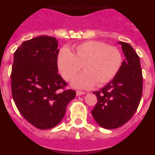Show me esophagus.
<instances>
[{"mask_svg": "<svg viewBox=\"0 0 155 155\" xmlns=\"http://www.w3.org/2000/svg\"><path fill=\"white\" fill-rule=\"evenodd\" d=\"M86 92L84 91H76V95L80 96V95H83V94H85Z\"/></svg>", "mask_w": 155, "mask_h": 155, "instance_id": "obj_1", "label": "esophagus"}]
</instances>
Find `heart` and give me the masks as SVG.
<instances>
[{"label":"heart","instance_id":"heart-1","mask_svg":"<svg viewBox=\"0 0 155 155\" xmlns=\"http://www.w3.org/2000/svg\"><path fill=\"white\" fill-rule=\"evenodd\" d=\"M121 64L122 56L117 48L97 41L76 45L72 53L63 48L58 56V70L66 81H70L82 66L84 71L71 82L73 87L80 89H88L94 84H107L117 75Z\"/></svg>","mask_w":155,"mask_h":155}]
</instances>
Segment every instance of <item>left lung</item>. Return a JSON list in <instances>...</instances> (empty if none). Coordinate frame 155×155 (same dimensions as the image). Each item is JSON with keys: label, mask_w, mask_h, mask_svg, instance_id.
Instances as JSON below:
<instances>
[{"label": "left lung", "mask_w": 155, "mask_h": 155, "mask_svg": "<svg viewBox=\"0 0 155 155\" xmlns=\"http://www.w3.org/2000/svg\"><path fill=\"white\" fill-rule=\"evenodd\" d=\"M125 60L117 75L98 91L91 111L94 119L106 129L117 128L129 120L137 110L143 92V75L139 56L132 45L118 41Z\"/></svg>", "instance_id": "1"}]
</instances>
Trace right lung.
<instances>
[{"instance_id": "add662e5", "label": "right lung", "mask_w": 155, "mask_h": 155, "mask_svg": "<svg viewBox=\"0 0 155 155\" xmlns=\"http://www.w3.org/2000/svg\"><path fill=\"white\" fill-rule=\"evenodd\" d=\"M58 41L38 36L23 41L14 53L12 94L23 117L39 129L58 125L75 91H61L67 85L58 73Z\"/></svg>"}]
</instances>
